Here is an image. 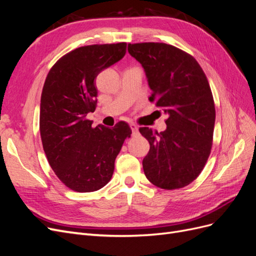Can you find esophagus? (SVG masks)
<instances>
[{"mask_svg": "<svg viewBox=\"0 0 256 256\" xmlns=\"http://www.w3.org/2000/svg\"><path fill=\"white\" fill-rule=\"evenodd\" d=\"M130 128H131V130H132V134H138V126L136 125V124H130Z\"/></svg>", "mask_w": 256, "mask_h": 256, "instance_id": "esophagus-1", "label": "esophagus"}]
</instances>
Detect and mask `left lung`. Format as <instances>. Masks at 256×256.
I'll return each instance as SVG.
<instances>
[{"label": "left lung", "instance_id": "left-lung-1", "mask_svg": "<svg viewBox=\"0 0 256 256\" xmlns=\"http://www.w3.org/2000/svg\"><path fill=\"white\" fill-rule=\"evenodd\" d=\"M128 52L144 68L150 102L168 115L162 132L138 129L150 145L145 176L161 189L184 188L203 171L212 152L216 109L206 74L194 58L171 44H128Z\"/></svg>", "mask_w": 256, "mask_h": 256}]
</instances>
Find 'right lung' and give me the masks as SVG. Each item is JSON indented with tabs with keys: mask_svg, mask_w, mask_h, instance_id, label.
I'll use <instances>...</instances> for the list:
<instances>
[{
	"mask_svg": "<svg viewBox=\"0 0 256 256\" xmlns=\"http://www.w3.org/2000/svg\"><path fill=\"white\" fill-rule=\"evenodd\" d=\"M126 42L90 44L62 56L46 78L40 130L52 170L66 187L92 192L109 182L124 141L132 134L125 122L92 127L86 118L97 106L94 80L126 54Z\"/></svg>",
	"mask_w": 256,
	"mask_h": 256,
	"instance_id": "right-lung-1",
	"label": "right lung"
}]
</instances>
